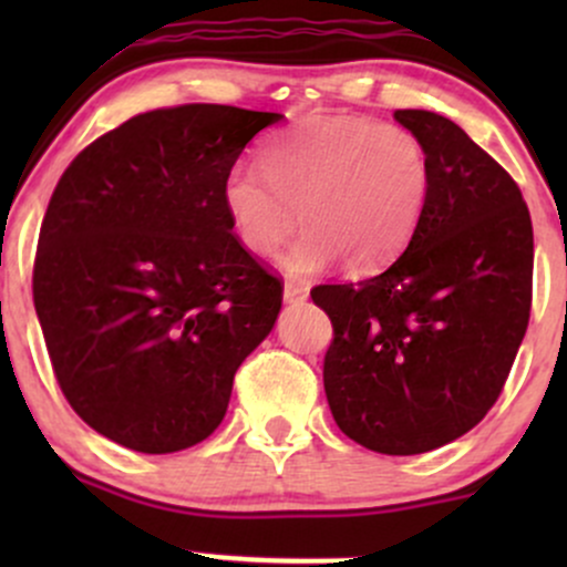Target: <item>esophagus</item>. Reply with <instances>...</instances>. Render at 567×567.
I'll list each match as a JSON object with an SVG mask.
<instances>
[{
    "label": "esophagus",
    "instance_id": "esophagus-1",
    "mask_svg": "<svg viewBox=\"0 0 567 567\" xmlns=\"http://www.w3.org/2000/svg\"><path fill=\"white\" fill-rule=\"evenodd\" d=\"M306 298H309V288H306V285L296 282V279H288V282H285V301L303 303Z\"/></svg>",
    "mask_w": 567,
    "mask_h": 567
}]
</instances>
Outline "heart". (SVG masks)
Segmentation results:
<instances>
[{"instance_id": "1", "label": "heart", "mask_w": 567, "mask_h": 567, "mask_svg": "<svg viewBox=\"0 0 567 567\" xmlns=\"http://www.w3.org/2000/svg\"><path fill=\"white\" fill-rule=\"evenodd\" d=\"M434 167L424 141L402 125L365 116L306 120L264 148V171L231 167L224 205L252 256H282L290 275H315L338 258L351 271L394 261L424 218Z\"/></svg>"}]
</instances>
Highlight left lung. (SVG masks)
<instances>
[{"label": "left lung", "instance_id": "obj_1", "mask_svg": "<svg viewBox=\"0 0 567 567\" xmlns=\"http://www.w3.org/2000/svg\"><path fill=\"white\" fill-rule=\"evenodd\" d=\"M394 120L424 141L434 181L424 218L381 275L317 285L333 322L324 394L362 447L415 455L458 440L496 405L533 301V224L523 192L455 122Z\"/></svg>", "mask_w": 567, "mask_h": 567}]
</instances>
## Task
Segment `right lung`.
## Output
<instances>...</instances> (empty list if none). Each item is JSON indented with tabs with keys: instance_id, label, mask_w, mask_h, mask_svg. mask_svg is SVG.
<instances>
[{
	"instance_id": "add662e5",
	"label": "right lung",
	"mask_w": 567,
	"mask_h": 567,
	"mask_svg": "<svg viewBox=\"0 0 567 567\" xmlns=\"http://www.w3.org/2000/svg\"><path fill=\"white\" fill-rule=\"evenodd\" d=\"M282 114L154 109L76 154L44 213L34 309L58 386L103 437L175 453L210 437L282 282L231 234L224 184Z\"/></svg>"
}]
</instances>
